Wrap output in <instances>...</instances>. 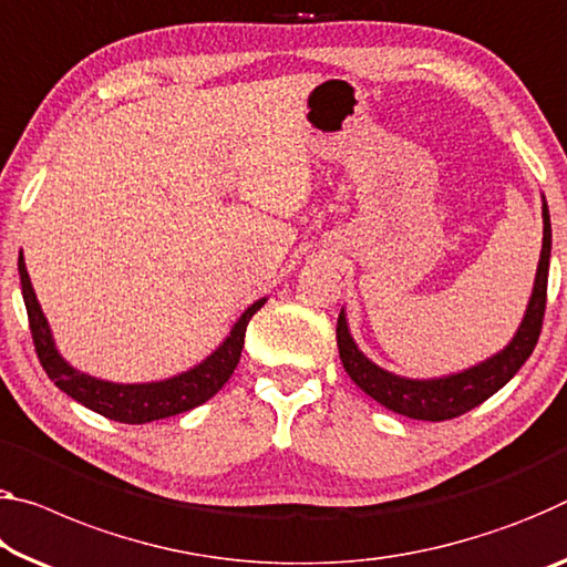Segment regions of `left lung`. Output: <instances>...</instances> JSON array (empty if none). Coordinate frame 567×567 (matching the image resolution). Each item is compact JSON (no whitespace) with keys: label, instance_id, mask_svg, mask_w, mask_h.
<instances>
[{"label":"left lung","instance_id":"8db88e82","mask_svg":"<svg viewBox=\"0 0 567 567\" xmlns=\"http://www.w3.org/2000/svg\"><path fill=\"white\" fill-rule=\"evenodd\" d=\"M550 247H553V229H550V212L543 196V251L537 262L533 295H529L527 310L523 322L509 343L499 353L489 355L472 368H464L460 373H449L442 379H406L396 375L385 368L375 365L350 336L346 310L338 316V353L343 361L346 373L353 379L358 389L365 391L373 401H379L393 413L401 416L419 419V421H446L462 413L472 411L474 406L494 396L512 375H515L523 363L533 355L543 330L545 318V300H547V272H550Z\"/></svg>","mask_w":567,"mask_h":567}]
</instances>
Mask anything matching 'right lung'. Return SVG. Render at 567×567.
<instances>
[{
    "label": "right lung",
    "mask_w": 567,
    "mask_h": 567,
    "mask_svg": "<svg viewBox=\"0 0 567 567\" xmlns=\"http://www.w3.org/2000/svg\"><path fill=\"white\" fill-rule=\"evenodd\" d=\"M17 269H20L22 298L27 318H30L34 350H38L44 373L70 399H75L85 409L101 413L105 419L121 421V424H148V421L176 416V413L192 411L202 406L204 401H209L229 381V375L235 373L241 358V348H245V332L249 320L267 302V298L251 302L235 326H231L224 343H219V348L212 355H206L199 365L188 368V371L171 375V379L164 381L113 383L78 371V368L70 365L60 355L50 322L44 318L38 295H34V287L30 282V275H27L22 251Z\"/></svg>",
    "instance_id": "obj_1"
}]
</instances>
